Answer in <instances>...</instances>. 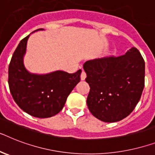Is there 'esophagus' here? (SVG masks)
Segmentation results:
<instances>
[{"mask_svg": "<svg viewBox=\"0 0 155 155\" xmlns=\"http://www.w3.org/2000/svg\"><path fill=\"white\" fill-rule=\"evenodd\" d=\"M86 77H87L86 72H85V71H84V70H83V71H82L81 75H80V78H81L82 80H85V79H86Z\"/></svg>", "mask_w": 155, "mask_h": 155, "instance_id": "obj_1", "label": "esophagus"}]
</instances>
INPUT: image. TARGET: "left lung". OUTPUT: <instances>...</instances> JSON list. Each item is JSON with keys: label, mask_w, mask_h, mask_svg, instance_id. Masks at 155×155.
Returning <instances> with one entry per match:
<instances>
[{"label": "left lung", "mask_w": 155, "mask_h": 155, "mask_svg": "<svg viewBox=\"0 0 155 155\" xmlns=\"http://www.w3.org/2000/svg\"><path fill=\"white\" fill-rule=\"evenodd\" d=\"M84 69L90 86L87 104L95 118L114 123L133 111L145 83V62L136 48L118 57L88 60Z\"/></svg>", "instance_id": "1"}]
</instances>
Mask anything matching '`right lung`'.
<instances>
[{"mask_svg": "<svg viewBox=\"0 0 155 155\" xmlns=\"http://www.w3.org/2000/svg\"><path fill=\"white\" fill-rule=\"evenodd\" d=\"M29 36L21 40L10 61V92L25 112L36 118H49L62 110L69 94L80 81L82 71L80 69L72 74L60 70L47 74L31 73L24 64Z\"/></svg>", "mask_w": 155, "mask_h": 155, "instance_id": "add662e5", "label": "right lung"}]
</instances>
